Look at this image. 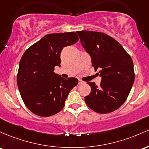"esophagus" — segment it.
Returning a JSON list of instances; mask_svg holds the SVG:
<instances>
[{"instance_id": "esophagus-1", "label": "esophagus", "mask_w": 149, "mask_h": 149, "mask_svg": "<svg viewBox=\"0 0 149 149\" xmlns=\"http://www.w3.org/2000/svg\"><path fill=\"white\" fill-rule=\"evenodd\" d=\"M84 83H85L84 81H83L82 80L79 79V84H84Z\"/></svg>"}]
</instances>
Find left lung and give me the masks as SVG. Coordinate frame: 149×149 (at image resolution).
I'll use <instances>...</instances> for the list:
<instances>
[{
    "mask_svg": "<svg viewBox=\"0 0 149 149\" xmlns=\"http://www.w3.org/2000/svg\"><path fill=\"white\" fill-rule=\"evenodd\" d=\"M85 51L90 55L95 71L101 77L97 86L88 82L91 92L84 97L86 105L98 113H109L119 108L127 98L134 81L131 57L116 40L104 33L77 31Z\"/></svg>",
    "mask_w": 149,
    "mask_h": 149,
    "instance_id": "obj_1",
    "label": "left lung"
}]
</instances>
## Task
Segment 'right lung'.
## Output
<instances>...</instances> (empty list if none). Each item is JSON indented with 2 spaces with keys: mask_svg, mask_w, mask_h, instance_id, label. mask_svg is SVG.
I'll list each match as a JSON object with an SVG mask.
<instances>
[{
  "mask_svg": "<svg viewBox=\"0 0 149 149\" xmlns=\"http://www.w3.org/2000/svg\"><path fill=\"white\" fill-rule=\"evenodd\" d=\"M78 40L75 32L46 35L22 56L17 82L25 106L35 115L49 117L58 113L77 85V78H63L54 72V68L61 66L62 49Z\"/></svg>",
  "mask_w": 149,
  "mask_h": 149,
  "instance_id": "obj_1",
  "label": "right lung"
}]
</instances>
